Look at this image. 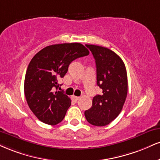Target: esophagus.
<instances>
[{
	"label": "esophagus",
	"instance_id": "esophagus-1",
	"mask_svg": "<svg viewBox=\"0 0 160 160\" xmlns=\"http://www.w3.org/2000/svg\"><path fill=\"white\" fill-rule=\"evenodd\" d=\"M72 98H73V99H74L75 101H78V100L80 98V97H78V96H74H74H72Z\"/></svg>",
	"mask_w": 160,
	"mask_h": 160
}]
</instances>
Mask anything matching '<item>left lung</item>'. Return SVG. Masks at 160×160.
I'll use <instances>...</instances> for the list:
<instances>
[{"label": "left lung", "instance_id": "8db88e82", "mask_svg": "<svg viewBox=\"0 0 160 160\" xmlns=\"http://www.w3.org/2000/svg\"><path fill=\"white\" fill-rule=\"evenodd\" d=\"M95 59L97 85L102 95L92 100L85 111L87 122L95 126H106L120 114L128 95V76L122 59L114 51L98 45H86Z\"/></svg>", "mask_w": 160, "mask_h": 160}]
</instances>
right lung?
Here are the masks:
<instances>
[{
	"label": "right lung",
	"mask_w": 160,
	"mask_h": 160,
	"mask_svg": "<svg viewBox=\"0 0 160 160\" xmlns=\"http://www.w3.org/2000/svg\"><path fill=\"white\" fill-rule=\"evenodd\" d=\"M88 54L82 44L64 43L47 46L32 57L25 75L24 95L38 120L50 125L63 120L71 99L62 92L53 90L59 87L58 80L68 72L70 63Z\"/></svg>",
	"instance_id": "add662e5"
}]
</instances>
